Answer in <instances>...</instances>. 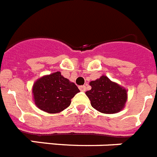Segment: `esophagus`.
<instances>
[{
	"label": "esophagus",
	"mask_w": 157,
	"mask_h": 157,
	"mask_svg": "<svg viewBox=\"0 0 157 157\" xmlns=\"http://www.w3.org/2000/svg\"><path fill=\"white\" fill-rule=\"evenodd\" d=\"M79 90L81 91H86V86H84V85H82V86H79Z\"/></svg>",
	"instance_id": "1"
}]
</instances>
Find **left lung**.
I'll return each mask as SVG.
<instances>
[{
  "mask_svg": "<svg viewBox=\"0 0 157 157\" xmlns=\"http://www.w3.org/2000/svg\"><path fill=\"white\" fill-rule=\"evenodd\" d=\"M91 90L86 95L91 106L103 113H115L121 111L127 100V91L106 76L90 82Z\"/></svg>",
  "mask_w": 157,
  "mask_h": 157,
  "instance_id": "obj_1",
  "label": "left lung"
}]
</instances>
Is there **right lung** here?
<instances>
[{"label": "right lung", "instance_id": "add662e5", "mask_svg": "<svg viewBox=\"0 0 157 157\" xmlns=\"http://www.w3.org/2000/svg\"><path fill=\"white\" fill-rule=\"evenodd\" d=\"M79 91L78 86L64 78L61 72L40 78L32 89L36 106L49 113L66 109L71 105V99Z\"/></svg>", "mask_w": 157, "mask_h": 157}]
</instances>
